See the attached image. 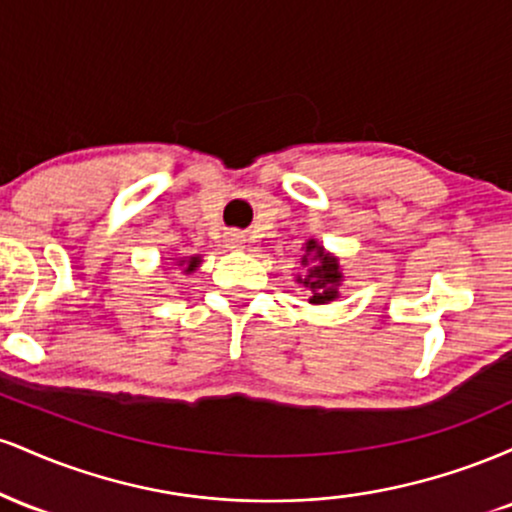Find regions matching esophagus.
I'll use <instances>...</instances> for the list:
<instances>
[{
	"label": "esophagus",
	"instance_id": "34e87169",
	"mask_svg": "<svg viewBox=\"0 0 512 512\" xmlns=\"http://www.w3.org/2000/svg\"><path fill=\"white\" fill-rule=\"evenodd\" d=\"M226 245L231 250H243L245 248V236L243 233H238V231H233V233H228L226 236Z\"/></svg>",
	"mask_w": 512,
	"mask_h": 512
}]
</instances>
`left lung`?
Wrapping results in <instances>:
<instances>
[{"mask_svg":"<svg viewBox=\"0 0 512 512\" xmlns=\"http://www.w3.org/2000/svg\"><path fill=\"white\" fill-rule=\"evenodd\" d=\"M301 264L308 267V272L305 276H298V284H303L310 291V303L325 305L339 298V284L344 281V276L337 257L325 252L317 240H308Z\"/></svg>","mask_w":512,"mask_h":512,"instance_id":"1","label":"left lung"}]
</instances>
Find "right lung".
<instances>
[{"label": "right lung", "instance_id": "right-lung-1", "mask_svg": "<svg viewBox=\"0 0 512 512\" xmlns=\"http://www.w3.org/2000/svg\"><path fill=\"white\" fill-rule=\"evenodd\" d=\"M199 262H202V260H199V257H187V260H180V267H182V264H185V269H182V272H185V274L195 272V269L199 267Z\"/></svg>", "mask_w": 512, "mask_h": 512}]
</instances>
